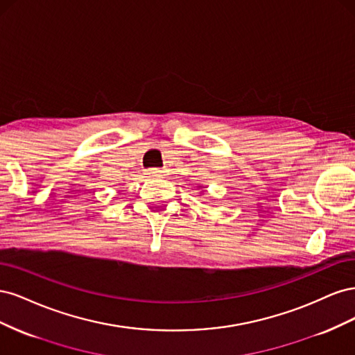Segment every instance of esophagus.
Instances as JSON below:
<instances>
[{"label":"esophagus","mask_w":355,"mask_h":355,"mask_svg":"<svg viewBox=\"0 0 355 355\" xmlns=\"http://www.w3.org/2000/svg\"><path fill=\"white\" fill-rule=\"evenodd\" d=\"M161 173H163V170H161V168H149V170H146V175L148 176H159Z\"/></svg>","instance_id":"esophagus-1"}]
</instances>
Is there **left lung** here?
Returning a JSON list of instances; mask_svg holds the SVG:
<instances>
[{"label":"left lung","mask_w":355,"mask_h":355,"mask_svg":"<svg viewBox=\"0 0 355 355\" xmlns=\"http://www.w3.org/2000/svg\"><path fill=\"white\" fill-rule=\"evenodd\" d=\"M198 188H201V187H198Z\"/></svg>","instance_id":"obj_1"}]
</instances>
